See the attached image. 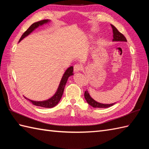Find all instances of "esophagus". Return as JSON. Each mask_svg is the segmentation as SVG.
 Segmentation results:
<instances>
[{
  "instance_id": "1",
  "label": "esophagus",
  "mask_w": 149,
  "mask_h": 149,
  "mask_svg": "<svg viewBox=\"0 0 149 149\" xmlns=\"http://www.w3.org/2000/svg\"><path fill=\"white\" fill-rule=\"evenodd\" d=\"M83 66H81V65L80 64H75L74 66V72H79V71H81L82 70H83Z\"/></svg>"
}]
</instances>
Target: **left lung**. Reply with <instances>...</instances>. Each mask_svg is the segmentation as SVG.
<instances>
[{
	"instance_id": "8db88e82",
	"label": "left lung",
	"mask_w": 149,
	"mask_h": 149,
	"mask_svg": "<svg viewBox=\"0 0 149 149\" xmlns=\"http://www.w3.org/2000/svg\"><path fill=\"white\" fill-rule=\"evenodd\" d=\"M113 28V41H116V42H127V39L125 38L123 34H122L120 32L118 31L116 28L113 26V25H111ZM84 97L85 99L87 101V102L90 104L93 107H99V108H106V107H109L110 106H112L113 105L115 104H101L99 102H96L95 100H93L92 98H91L90 95L89 93L87 90L85 91L84 92Z\"/></svg>"
}]
</instances>
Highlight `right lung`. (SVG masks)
<instances>
[{
	"label": "right lung",
	"instance_id": "right-lung-1",
	"mask_svg": "<svg viewBox=\"0 0 149 149\" xmlns=\"http://www.w3.org/2000/svg\"><path fill=\"white\" fill-rule=\"evenodd\" d=\"M48 22H49V20H43L34 22V23H33L32 25H31V26L27 29V31H25L24 34H22L20 40H19V42H20L24 38L27 36V35H29L32 31H33L36 29V28H37L40 26H42V25L44 24L47 23ZM73 71H74V67H73V66H70V67H69L67 70H66L61 79V82H60L59 86L58 88V90H57L56 93H55L54 95L50 98V99H49V100L42 101V102H37V101H33L29 99V100L34 104V105H35L36 106H40L43 107H49V108H50V107H54L58 104L60 99H61V98L63 95V91H64L66 81L68 80V78L70 76V75H73V73H72Z\"/></svg>",
	"mask_w": 149,
	"mask_h": 149
}]
</instances>
